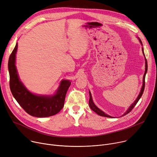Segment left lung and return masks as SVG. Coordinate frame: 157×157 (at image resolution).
<instances>
[{"instance_id": "8db88e82", "label": "left lung", "mask_w": 157, "mask_h": 157, "mask_svg": "<svg viewBox=\"0 0 157 157\" xmlns=\"http://www.w3.org/2000/svg\"><path fill=\"white\" fill-rule=\"evenodd\" d=\"M140 43L142 44V42L141 40H140ZM142 51H143V53L144 56V50H143V48H142ZM145 72H144V76H143V86H142V88H141V91H140V93L139 94V95L138 97V98H136V100L134 101V102L132 104V105L129 107V108L128 109V110L124 113V114H123V116H126V114L129 113L132 109L133 108L135 107V105H136V103H138V101H139V100L140 99V98L141 97L143 93V91H144V86H145V76H146V74H147V69H148V64H147V59H146L145 57ZM89 105H90V107L91 108V109L94 111L95 112H96L98 115H99V116H103V117H110V118H112V116H109V115H107L106 113H104L103 111H101V110H100L94 104L93 101V100H92V97H91V93L90 92V100H89Z\"/></svg>"}]
</instances>
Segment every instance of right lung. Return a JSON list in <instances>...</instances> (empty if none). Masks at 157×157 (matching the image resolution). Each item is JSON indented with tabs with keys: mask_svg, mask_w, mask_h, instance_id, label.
<instances>
[{
	"mask_svg": "<svg viewBox=\"0 0 157 157\" xmlns=\"http://www.w3.org/2000/svg\"><path fill=\"white\" fill-rule=\"evenodd\" d=\"M16 44L8 62L9 72V86L13 97L26 112L31 116L46 117L59 113L63 108L66 93L71 85L69 80L61 82L59 88L54 95L51 97L39 96L29 92L19 81L15 66Z\"/></svg>",
	"mask_w": 157,
	"mask_h": 157,
	"instance_id": "add662e5",
	"label": "right lung"
}]
</instances>
